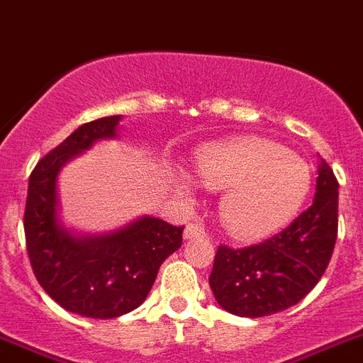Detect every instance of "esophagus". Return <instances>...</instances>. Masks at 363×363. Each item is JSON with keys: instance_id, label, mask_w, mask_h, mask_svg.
Listing matches in <instances>:
<instances>
[{"instance_id": "1", "label": "esophagus", "mask_w": 363, "mask_h": 363, "mask_svg": "<svg viewBox=\"0 0 363 363\" xmlns=\"http://www.w3.org/2000/svg\"><path fill=\"white\" fill-rule=\"evenodd\" d=\"M208 230L202 226L201 222H189L184 230V238H206Z\"/></svg>"}]
</instances>
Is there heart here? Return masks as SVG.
<instances>
[{"label": "heart", "instance_id": "obj_1", "mask_svg": "<svg viewBox=\"0 0 363 363\" xmlns=\"http://www.w3.org/2000/svg\"><path fill=\"white\" fill-rule=\"evenodd\" d=\"M195 168L208 188L226 189L220 213L240 238L275 233L291 220L311 189L309 166L291 152L259 137H242L201 150ZM181 186L191 191V181Z\"/></svg>", "mask_w": 363, "mask_h": 363}]
</instances>
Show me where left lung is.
<instances>
[{
	"instance_id": "obj_1",
	"label": "left lung",
	"mask_w": 363,
	"mask_h": 363,
	"mask_svg": "<svg viewBox=\"0 0 363 363\" xmlns=\"http://www.w3.org/2000/svg\"><path fill=\"white\" fill-rule=\"evenodd\" d=\"M338 235V181L320 159L313 204L267 240L235 247L220 244L210 287L231 315L257 318L298 303L325 273Z\"/></svg>"
}]
</instances>
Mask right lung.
<instances>
[{
	"label": "right lung",
	"instance_id": "obj_1",
	"mask_svg": "<svg viewBox=\"0 0 363 363\" xmlns=\"http://www.w3.org/2000/svg\"><path fill=\"white\" fill-rule=\"evenodd\" d=\"M119 116L81 125L39 159L28 179L25 240L39 286L67 311L116 318L139 308L161 264L182 244V230L153 217L96 238H76L57 224L55 179L61 166L94 141L116 135Z\"/></svg>",
	"mask_w": 363,
	"mask_h": 363
}]
</instances>
